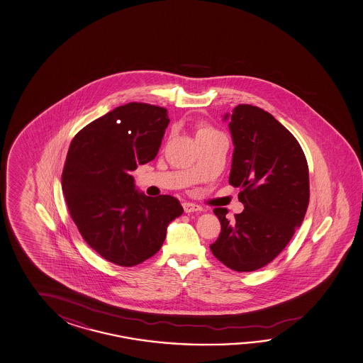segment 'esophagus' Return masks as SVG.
<instances>
[{"label":"esophagus","instance_id":"1","mask_svg":"<svg viewBox=\"0 0 363 363\" xmlns=\"http://www.w3.org/2000/svg\"><path fill=\"white\" fill-rule=\"evenodd\" d=\"M184 211H185V213L201 212V211H203V208L198 206V204H194V203H189V201H186V203H184Z\"/></svg>","mask_w":363,"mask_h":363}]
</instances>
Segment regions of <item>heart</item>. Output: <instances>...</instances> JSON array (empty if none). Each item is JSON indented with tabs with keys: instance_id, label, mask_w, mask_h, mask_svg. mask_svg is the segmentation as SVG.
<instances>
[{
	"instance_id": "obj_1",
	"label": "heart",
	"mask_w": 363,
	"mask_h": 363,
	"mask_svg": "<svg viewBox=\"0 0 363 363\" xmlns=\"http://www.w3.org/2000/svg\"><path fill=\"white\" fill-rule=\"evenodd\" d=\"M213 132H216V130H212V128H208V127H204V128L199 130L198 135H203V133H213Z\"/></svg>"
}]
</instances>
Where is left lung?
I'll return each mask as SVG.
<instances>
[{
  "label": "left lung",
  "instance_id": "obj_1",
  "mask_svg": "<svg viewBox=\"0 0 363 363\" xmlns=\"http://www.w3.org/2000/svg\"><path fill=\"white\" fill-rule=\"evenodd\" d=\"M233 137L228 182L240 187L244 211L233 222L214 209L220 233L211 250L238 272L264 267L301 226L309 200L308 164L301 145L282 124L258 106L242 104L223 116Z\"/></svg>",
  "mask_w": 363,
  "mask_h": 363
}]
</instances>
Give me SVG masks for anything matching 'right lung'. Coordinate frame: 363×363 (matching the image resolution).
<instances>
[{
    "mask_svg": "<svg viewBox=\"0 0 363 363\" xmlns=\"http://www.w3.org/2000/svg\"><path fill=\"white\" fill-rule=\"evenodd\" d=\"M168 124L164 108L125 104L87 124L69 146L62 176L69 213L89 247L118 266L159 252L184 213L173 196L138 191L130 176L157 157Z\"/></svg>",
    "mask_w": 363,
    "mask_h": 363,
    "instance_id": "obj_1",
    "label": "right lung"
}]
</instances>
